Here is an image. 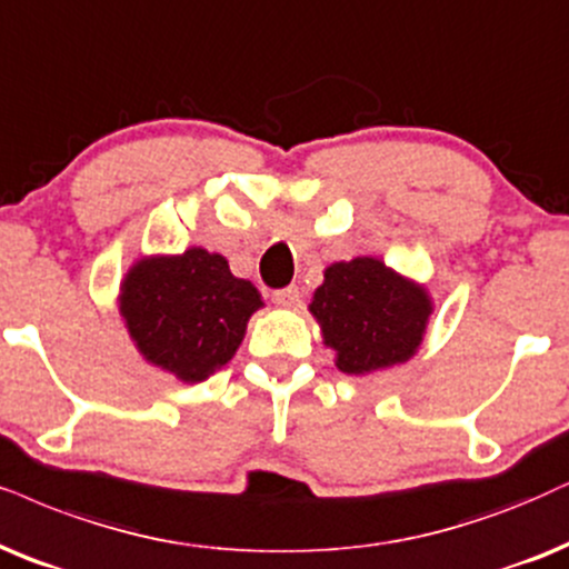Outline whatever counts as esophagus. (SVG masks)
<instances>
[{
    "label": "esophagus",
    "instance_id": "1",
    "mask_svg": "<svg viewBox=\"0 0 569 569\" xmlns=\"http://www.w3.org/2000/svg\"><path fill=\"white\" fill-rule=\"evenodd\" d=\"M272 301L283 309H297L301 305V291L297 289V286H289V289H280L272 293Z\"/></svg>",
    "mask_w": 569,
    "mask_h": 569
}]
</instances>
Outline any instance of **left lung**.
Returning <instances> with one entry per match:
<instances>
[{
	"mask_svg": "<svg viewBox=\"0 0 569 569\" xmlns=\"http://www.w3.org/2000/svg\"><path fill=\"white\" fill-rule=\"evenodd\" d=\"M309 312L318 320L322 343L336 351V368L368 376L417 355L433 299L426 286L376 257H355L328 264Z\"/></svg>",
	"mask_w": 569,
	"mask_h": 569,
	"instance_id": "obj_1",
	"label": "left lung"
}]
</instances>
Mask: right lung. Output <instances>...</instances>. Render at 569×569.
<instances>
[{
  "label": "right lung",
  "instance_id": "right-lung-1",
  "mask_svg": "<svg viewBox=\"0 0 569 569\" xmlns=\"http://www.w3.org/2000/svg\"><path fill=\"white\" fill-rule=\"evenodd\" d=\"M262 307L260 291L236 278L226 257L201 247L141 257L118 293L133 347L181 383H201L231 362Z\"/></svg>",
  "mask_w": 569,
  "mask_h": 569
}]
</instances>
